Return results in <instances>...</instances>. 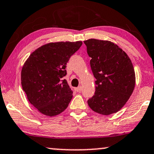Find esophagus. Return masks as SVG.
Masks as SVG:
<instances>
[{
  "label": "esophagus",
  "instance_id": "1",
  "mask_svg": "<svg viewBox=\"0 0 154 154\" xmlns=\"http://www.w3.org/2000/svg\"><path fill=\"white\" fill-rule=\"evenodd\" d=\"M75 91H77V92H80V91H82V87L79 86L78 87H77V88H75Z\"/></svg>",
  "mask_w": 154,
  "mask_h": 154
}]
</instances>
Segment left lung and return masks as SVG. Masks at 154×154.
I'll return each instance as SVG.
<instances>
[{"label": "left lung", "mask_w": 154, "mask_h": 154, "mask_svg": "<svg viewBox=\"0 0 154 154\" xmlns=\"http://www.w3.org/2000/svg\"><path fill=\"white\" fill-rule=\"evenodd\" d=\"M84 42L96 79L95 93L87 101L88 105L102 115L117 112L129 100L135 87V72L131 60L110 41L89 39Z\"/></svg>", "instance_id": "1"}]
</instances>
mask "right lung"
<instances>
[{
    "label": "right lung",
    "mask_w": 154,
    "mask_h": 154,
    "mask_svg": "<svg viewBox=\"0 0 154 154\" xmlns=\"http://www.w3.org/2000/svg\"><path fill=\"white\" fill-rule=\"evenodd\" d=\"M82 42L44 45L29 56L21 71V85L27 98L39 112L54 116L65 111L72 98L66 79V65Z\"/></svg>",
    "instance_id": "right-lung-1"
}]
</instances>
